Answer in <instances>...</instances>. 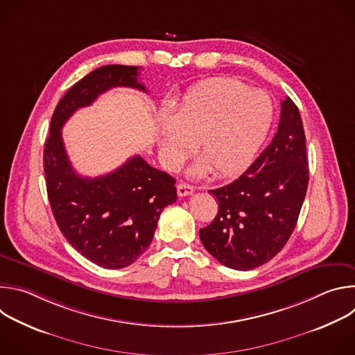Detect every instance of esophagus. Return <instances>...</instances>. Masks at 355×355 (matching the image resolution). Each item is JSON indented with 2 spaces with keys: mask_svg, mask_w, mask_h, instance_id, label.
<instances>
[{
  "mask_svg": "<svg viewBox=\"0 0 355 355\" xmlns=\"http://www.w3.org/2000/svg\"><path fill=\"white\" fill-rule=\"evenodd\" d=\"M193 192V187H191V185H188V184H185V182H180L178 185H177V193H178V196H188V195H191Z\"/></svg>",
  "mask_w": 355,
  "mask_h": 355,
  "instance_id": "obj_1",
  "label": "esophagus"
}]
</instances>
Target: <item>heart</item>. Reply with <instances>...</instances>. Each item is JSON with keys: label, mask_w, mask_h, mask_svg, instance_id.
<instances>
[{"label": "heart", "mask_w": 355, "mask_h": 355, "mask_svg": "<svg viewBox=\"0 0 355 355\" xmlns=\"http://www.w3.org/2000/svg\"><path fill=\"white\" fill-rule=\"evenodd\" d=\"M274 105L261 89L227 77L209 78L189 89L171 114L160 116V153L164 166L175 170L198 141L202 159L191 170L204 177L243 173L254 160L271 128Z\"/></svg>", "instance_id": "heart-1"}]
</instances>
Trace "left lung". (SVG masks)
Masks as SVG:
<instances>
[{
  "mask_svg": "<svg viewBox=\"0 0 355 355\" xmlns=\"http://www.w3.org/2000/svg\"><path fill=\"white\" fill-rule=\"evenodd\" d=\"M308 182L305 132L297 107L286 96L272 141L237 180L209 191L219 209L214 222L199 230L202 244L233 270L266 264L291 237Z\"/></svg>",
  "mask_w": 355,
  "mask_h": 355,
  "instance_id": "1",
  "label": "left lung"
}]
</instances>
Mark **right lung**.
Here are the masks:
<instances>
[{
	"mask_svg": "<svg viewBox=\"0 0 355 355\" xmlns=\"http://www.w3.org/2000/svg\"><path fill=\"white\" fill-rule=\"evenodd\" d=\"M137 66L99 67L59 101L43 150L47 198L67 241L91 263L118 270L135 263L153 240L160 214L177 200L175 180L140 156L95 178L78 175L66 153L62 128L80 108L114 87L146 92Z\"/></svg>",
	"mask_w": 355,
	"mask_h": 355,
	"instance_id": "add662e5",
	"label": "right lung"
}]
</instances>
